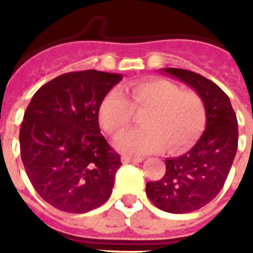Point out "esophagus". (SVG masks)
I'll list each match as a JSON object with an SVG mask.
<instances>
[{
  "instance_id": "1",
  "label": "esophagus",
  "mask_w": 253,
  "mask_h": 253,
  "mask_svg": "<svg viewBox=\"0 0 253 253\" xmlns=\"http://www.w3.org/2000/svg\"><path fill=\"white\" fill-rule=\"evenodd\" d=\"M121 162L123 164H127V163H140L143 162V158H131V156H122L121 158Z\"/></svg>"
}]
</instances>
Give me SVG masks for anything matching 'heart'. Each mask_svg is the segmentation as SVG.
Returning <instances> with one entry per match:
<instances>
[{
    "label": "heart",
    "mask_w": 253,
    "mask_h": 253,
    "mask_svg": "<svg viewBox=\"0 0 253 253\" xmlns=\"http://www.w3.org/2000/svg\"><path fill=\"white\" fill-rule=\"evenodd\" d=\"M132 103L119 89L111 90L99 106V123L111 136H119L132 122L135 109H148L143 127L128 131L117 140L122 152L154 154L167 147L181 154L200 138L206 125L204 99L196 91L182 90L172 81L154 77L135 81L127 87Z\"/></svg>",
    "instance_id": "heart-1"
}]
</instances>
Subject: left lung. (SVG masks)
<instances>
[{"label":"left lung","instance_id":"8db88e82","mask_svg":"<svg viewBox=\"0 0 253 253\" xmlns=\"http://www.w3.org/2000/svg\"><path fill=\"white\" fill-rule=\"evenodd\" d=\"M163 71L192 86L206 107V128L198 142L186 154L167 159L163 178L146 185L156 208L185 214L204 208L223 188L238 150V119L228 95L215 83L186 69Z\"/></svg>","mask_w":253,"mask_h":253}]
</instances>
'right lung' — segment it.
Instances as JSON below:
<instances>
[{
  "mask_svg": "<svg viewBox=\"0 0 253 253\" xmlns=\"http://www.w3.org/2000/svg\"><path fill=\"white\" fill-rule=\"evenodd\" d=\"M121 80L95 69L64 73L39 87L26 109L22 162L38 194L61 211L87 212L111 196L122 163L101 134L98 111Z\"/></svg>",
  "mask_w": 253,
  "mask_h": 253,
  "instance_id": "right-lung-1",
  "label": "right lung"
}]
</instances>
